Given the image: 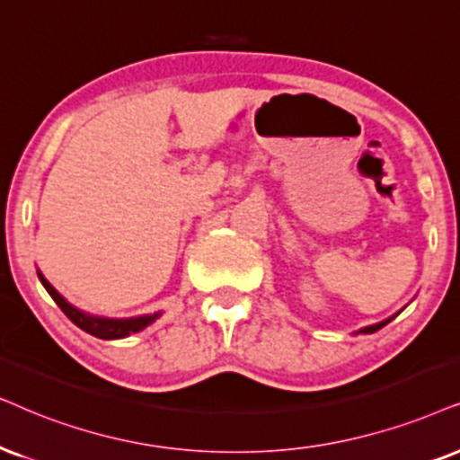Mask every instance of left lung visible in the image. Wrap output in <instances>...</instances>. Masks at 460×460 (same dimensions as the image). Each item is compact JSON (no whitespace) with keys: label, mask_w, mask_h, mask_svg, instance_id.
<instances>
[{"label":"left lung","mask_w":460,"mask_h":460,"mask_svg":"<svg viewBox=\"0 0 460 460\" xmlns=\"http://www.w3.org/2000/svg\"><path fill=\"white\" fill-rule=\"evenodd\" d=\"M394 316H397V314H394ZM394 316H391V318H386V321H382V323H377V324H369V327L360 329V333H376V331H377V329H382V327H385V324H388V323H391Z\"/></svg>","instance_id":"obj_1"}]
</instances>
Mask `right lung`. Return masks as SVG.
I'll return each instance as SVG.
<instances>
[{"mask_svg": "<svg viewBox=\"0 0 460 460\" xmlns=\"http://www.w3.org/2000/svg\"><path fill=\"white\" fill-rule=\"evenodd\" d=\"M40 282L44 284V288L49 290V295L55 299V304L61 307V312L72 321L75 327H80L86 331L89 335L100 337V340H120V337H127L131 333H137V331L146 329L150 323H155L156 318L161 316L159 312L148 314V316H136V318H103V316H93V314H86L78 307H74L72 304H67L66 299L52 288V284L46 280L42 273L38 271Z\"/></svg>", "mask_w": 460, "mask_h": 460, "instance_id": "obj_1", "label": "right lung"}]
</instances>
